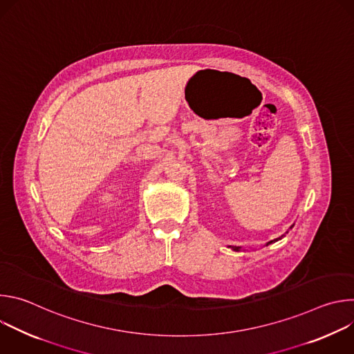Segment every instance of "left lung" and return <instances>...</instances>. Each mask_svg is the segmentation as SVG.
I'll return each mask as SVG.
<instances>
[{
  "instance_id": "1",
  "label": "left lung",
  "mask_w": 354,
  "mask_h": 354,
  "mask_svg": "<svg viewBox=\"0 0 354 354\" xmlns=\"http://www.w3.org/2000/svg\"><path fill=\"white\" fill-rule=\"evenodd\" d=\"M292 227H294V224H292L290 228H292ZM283 236H284V235H281V236H279V238H276V239H273V241H269L266 245H269V243H273V242H277V241H279V239H281ZM228 248H232V249H234V250H236V252H238V250H241V246H228Z\"/></svg>"
}]
</instances>
